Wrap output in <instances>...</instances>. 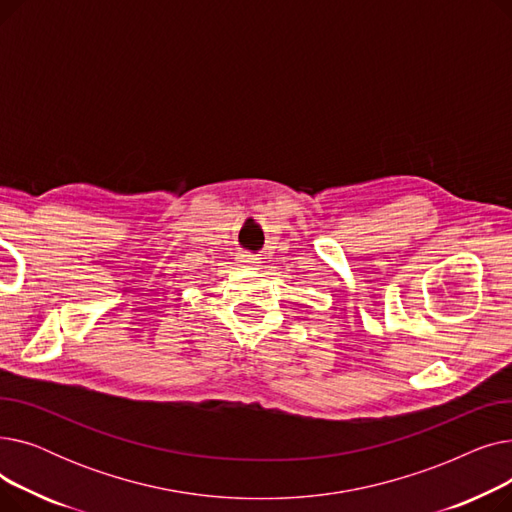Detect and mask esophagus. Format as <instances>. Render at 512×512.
Returning <instances> with one entry per match:
<instances>
[{
	"label": "esophagus",
	"instance_id": "34e87169",
	"mask_svg": "<svg viewBox=\"0 0 512 512\" xmlns=\"http://www.w3.org/2000/svg\"><path fill=\"white\" fill-rule=\"evenodd\" d=\"M257 263H259V261H257L255 255H240V257H238V265L245 267V270H255Z\"/></svg>",
	"mask_w": 512,
	"mask_h": 512
}]
</instances>
